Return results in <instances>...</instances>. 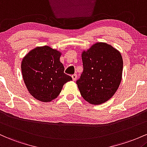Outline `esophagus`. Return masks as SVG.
<instances>
[{
    "instance_id": "esophagus-1",
    "label": "esophagus",
    "mask_w": 147,
    "mask_h": 147,
    "mask_svg": "<svg viewBox=\"0 0 147 147\" xmlns=\"http://www.w3.org/2000/svg\"><path fill=\"white\" fill-rule=\"evenodd\" d=\"M71 78H72V80H73L74 81H75V80H76V79H77V78H78V77H77V75H76V74H74V75H72V76H71Z\"/></svg>"
}]
</instances>
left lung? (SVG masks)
Here are the masks:
<instances>
[{
	"label": "left lung",
	"instance_id": "left-lung-1",
	"mask_svg": "<svg viewBox=\"0 0 147 147\" xmlns=\"http://www.w3.org/2000/svg\"><path fill=\"white\" fill-rule=\"evenodd\" d=\"M83 71L76 81L80 94L90 104L99 105L113 97L122 78L120 52L105 42H96L81 54Z\"/></svg>",
	"mask_w": 147,
	"mask_h": 147
}]
</instances>
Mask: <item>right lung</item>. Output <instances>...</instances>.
<instances>
[{"mask_svg": "<svg viewBox=\"0 0 147 147\" xmlns=\"http://www.w3.org/2000/svg\"><path fill=\"white\" fill-rule=\"evenodd\" d=\"M61 52L48 46L38 47L26 54L21 62V71L29 93L42 102L58 96L66 82L72 80L64 73Z\"/></svg>", "mask_w": 147, "mask_h": 147, "instance_id": "obj_1", "label": "right lung"}]
</instances>
